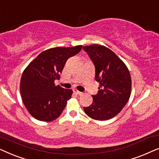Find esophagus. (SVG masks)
<instances>
[{
    "label": "esophagus",
    "mask_w": 159,
    "mask_h": 159,
    "mask_svg": "<svg viewBox=\"0 0 159 159\" xmlns=\"http://www.w3.org/2000/svg\"><path fill=\"white\" fill-rule=\"evenodd\" d=\"M73 92L75 93V94H77V95H82V92H80V91H78L77 90H76V89H74Z\"/></svg>",
    "instance_id": "1"
}]
</instances>
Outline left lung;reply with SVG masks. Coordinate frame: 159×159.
I'll use <instances>...</instances> for the list:
<instances>
[{
  "label": "left lung",
  "mask_w": 159,
  "mask_h": 159,
  "mask_svg": "<svg viewBox=\"0 0 159 159\" xmlns=\"http://www.w3.org/2000/svg\"><path fill=\"white\" fill-rule=\"evenodd\" d=\"M95 65L98 93L93 103L84 107L85 114L95 120L104 121L116 116L129 101L132 80L129 69L112 51L103 45L83 47Z\"/></svg>",
  "instance_id": "obj_1"
}]
</instances>
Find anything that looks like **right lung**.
I'll list each match as a JSON object with an SVG mask.
<instances>
[{"instance_id":"obj_1","label":"right lung","mask_w":159,"mask_h":159,"mask_svg":"<svg viewBox=\"0 0 159 159\" xmlns=\"http://www.w3.org/2000/svg\"><path fill=\"white\" fill-rule=\"evenodd\" d=\"M82 45L56 47L39 54L24 70L20 93L26 108L34 119L55 120L61 114L73 91L56 86L66 61L82 50Z\"/></svg>"}]
</instances>
